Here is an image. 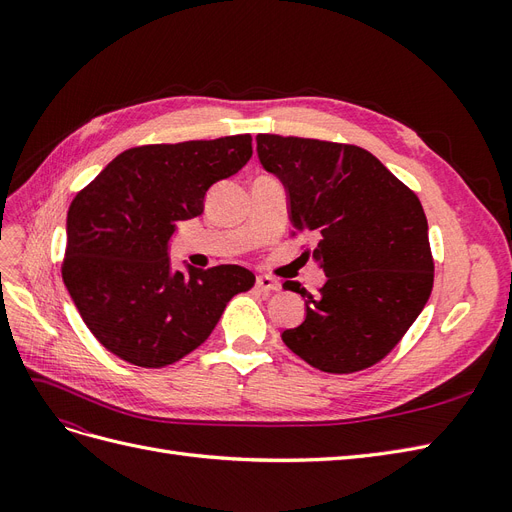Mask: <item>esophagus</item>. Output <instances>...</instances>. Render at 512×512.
I'll list each match as a JSON object with an SVG mask.
<instances>
[{
    "instance_id": "obj_1",
    "label": "esophagus",
    "mask_w": 512,
    "mask_h": 512,
    "mask_svg": "<svg viewBox=\"0 0 512 512\" xmlns=\"http://www.w3.org/2000/svg\"><path fill=\"white\" fill-rule=\"evenodd\" d=\"M256 288L260 292H275V290H280V282L273 280V277H269V275H258L256 277Z\"/></svg>"
}]
</instances>
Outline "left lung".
Returning a JSON list of instances; mask_svg holds the SVG:
<instances>
[{
  "instance_id": "1",
  "label": "left lung",
  "mask_w": 512,
  "mask_h": 512,
  "mask_svg": "<svg viewBox=\"0 0 512 512\" xmlns=\"http://www.w3.org/2000/svg\"><path fill=\"white\" fill-rule=\"evenodd\" d=\"M265 170L288 190L294 232H314L318 294L297 282L303 324L282 333L305 363L352 374L382 361L423 312L433 258L421 200L376 156L356 145L258 134ZM309 256V252H305Z\"/></svg>"
}]
</instances>
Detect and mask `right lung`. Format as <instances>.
I'll list each match as a JSON object with an SVG mask.
<instances>
[{
	"mask_svg": "<svg viewBox=\"0 0 512 512\" xmlns=\"http://www.w3.org/2000/svg\"><path fill=\"white\" fill-rule=\"evenodd\" d=\"M250 158V134L132 147L76 194L61 277L108 352L149 369L177 363L254 286L239 265L173 271L168 258L175 224L203 213L211 185Z\"/></svg>",
	"mask_w": 512,
	"mask_h": 512,
	"instance_id": "add662e5",
	"label": "right lung"
}]
</instances>
